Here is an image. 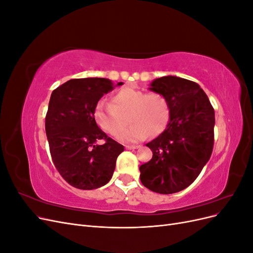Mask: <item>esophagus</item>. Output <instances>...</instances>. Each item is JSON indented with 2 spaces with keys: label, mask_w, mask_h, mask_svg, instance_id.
<instances>
[{
  "label": "esophagus",
  "mask_w": 253,
  "mask_h": 253,
  "mask_svg": "<svg viewBox=\"0 0 253 253\" xmlns=\"http://www.w3.org/2000/svg\"><path fill=\"white\" fill-rule=\"evenodd\" d=\"M126 148L127 150H135V149L139 148V147H138V145H126Z\"/></svg>",
  "instance_id": "1"
}]
</instances>
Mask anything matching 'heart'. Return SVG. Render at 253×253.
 I'll return each mask as SVG.
<instances>
[{
	"mask_svg": "<svg viewBox=\"0 0 253 253\" xmlns=\"http://www.w3.org/2000/svg\"><path fill=\"white\" fill-rule=\"evenodd\" d=\"M132 125L120 135L122 141L136 142L164 131L169 119V105L157 93H144L133 87H124L112 97V103L99 101L95 108L96 124L103 132L118 136L126 125Z\"/></svg>",
	"mask_w": 253,
	"mask_h": 253,
	"instance_id": "obj_1",
	"label": "heart"
}]
</instances>
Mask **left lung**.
<instances>
[{"mask_svg":"<svg viewBox=\"0 0 253 253\" xmlns=\"http://www.w3.org/2000/svg\"><path fill=\"white\" fill-rule=\"evenodd\" d=\"M150 89L166 98L170 121L147 143L153 157L140 166V180L153 192L172 194L189 187L210 159L215 115L208 96L193 81L165 76Z\"/></svg>","mask_w":253,"mask_h":253,"instance_id":"left-lung-1","label":"left lung"}]
</instances>
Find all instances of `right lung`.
Masks as SVG:
<instances>
[{
	"label": "right lung",
	"instance_id": "obj_1",
	"mask_svg": "<svg viewBox=\"0 0 253 253\" xmlns=\"http://www.w3.org/2000/svg\"><path fill=\"white\" fill-rule=\"evenodd\" d=\"M113 88L106 78H82L68 80L51 93L45 118L50 155L60 175L77 189L106 185L125 150L97 126L94 117L98 101ZM101 139L105 143L97 145Z\"/></svg>",
	"mask_w": 253,
	"mask_h": 253
}]
</instances>
